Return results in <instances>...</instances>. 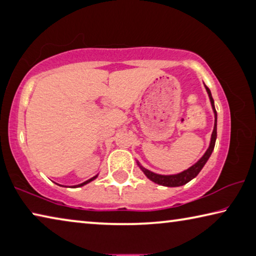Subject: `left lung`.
I'll return each mask as SVG.
<instances>
[{"mask_svg":"<svg viewBox=\"0 0 256 256\" xmlns=\"http://www.w3.org/2000/svg\"><path fill=\"white\" fill-rule=\"evenodd\" d=\"M204 88L208 92V96H209L212 110H214V131H212V134H211L209 146H208L206 152L203 154L202 157L198 159L196 164H193L192 166L188 168V170L180 172H178V174H172V175L157 174V172H154L149 170H146V168H144L140 162H138V160H136L138 168H140V170L144 172V174L148 177L150 180H152L154 183L162 185V186H167V188H177V186H183L186 183H188L190 180L196 178V177L198 175V172L202 170V168L204 167V164H206L208 160H209L212 151H214V144H216V110L214 102V98H212L210 89L208 88L206 84H204Z\"/></svg>","mask_w":256,"mask_h":256,"instance_id":"obj_1","label":"left lung"}]
</instances>
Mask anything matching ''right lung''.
Listing matches in <instances>:
<instances>
[{
    "mask_svg": "<svg viewBox=\"0 0 256 256\" xmlns=\"http://www.w3.org/2000/svg\"><path fill=\"white\" fill-rule=\"evenodd\" d=\"M98 177V174L96 175V176H94V177H92V178L90 180H86V182H84V183H81V184H78V185H74L73 186V188H81V186H84V185H86V184H88V183H90V182H92L94 180H96ZM58 185H60V184H58ZM60 186H63V185H60Z\"/></svg>",
    "mask_w": 256,
    "mask_h": 256,
    "instance_id": "add662e5",
    "label": "right lung"
}]
</instances>
